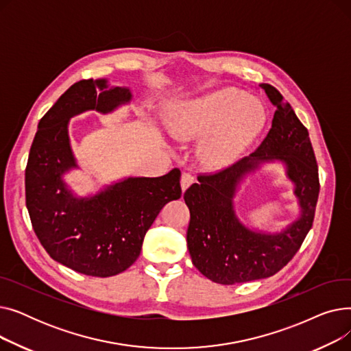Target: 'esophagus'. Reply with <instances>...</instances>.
Here are the masks:
<instances>
[{"instance_id":"obj_1","label":"esophagus","mask_w":351,"mask_h":351,"mask_svg":"<svg viewBox=\"0 0 351 351\" xmlns=\"http://www.w3.org/2000/svg\"><path fill=\"white\" fill-rule=\"evenodd\" d=\"M195 182V178H193V175L192 173H189V172H183L182 173V176H180V186H182V191L185 192L192 183Z\"/></svg>"}]
</instances>
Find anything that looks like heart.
<instances>
[{
    "label": "heart",
    "mask_w": 351,
    "mask_h": 351,
    "mask_svg": "<svg viewBox=\"0 0 351 351\" xmlns=\"http://www.w3.org/2000/svg\"><path fill=\"white\" fill-rule=\"evenodd\" d=\"M266 122L265 108L236 88H222L189 104L171 123L179 141L205 137L199 152L210 168H222L241 155Z\"/></svg>",
    "instance_id": "heart-1"
}]
</instances>
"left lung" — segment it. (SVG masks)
Returning a JSON list of instances; mask_svg holds the SVG:
<instances>
[{"label": "left lung", "instance_id": "obj_1", "mask_svg": "<svg viewBox=\"0 0 351 351\" xmlns=\"http://www.w3.org/2000/svg\"><path fill=\"white\" fill-rule=\"evenodd\" d=\"M276 106L271 128L263 142L247 158L213 173H200L183 193L191 212L186 233L195 267L219 285H236L266 279L282 270L300 249L313 226L320 191L319 168L307 128L291 105L269 84H261ZM282 160L295 182L302 216L276 235L245 228L234 215L231 199L245 173L261 161Z\"/></svg>", "mask_w": 351, "mask_h": 351}]
</instances>
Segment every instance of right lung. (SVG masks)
<instances>
[{
  "label": "right lung",
  "mask_w": 351,
  "mask_h": 351,
  "mask_svg": "<svg viewBox=\"0 0 351 351\" xmlns=\"http://www.w3.org/2000/svg\"><path fill=\"white\" fill-rule=\"evenodd\" d=\"M126 88L82 80L68 88L41 118L25 168V204L32 229L58 263L86 276L109 278L131 266L160 209L179 199L180 171L129 178L85 199L73 197L61 176L77 166L68 121L88 109L110 112L129 102Z\"/></svg>",
  "instance_id": "obj_1"
}]
</instances>
